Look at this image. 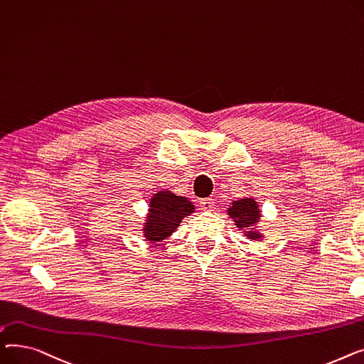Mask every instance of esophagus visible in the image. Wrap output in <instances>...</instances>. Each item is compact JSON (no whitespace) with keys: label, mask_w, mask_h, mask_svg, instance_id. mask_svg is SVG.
I'll return each instance as SVG.
<instances>
[{"label":"esophagus","mask_w":364,"mask_h":364,"mask_svg":"<svg viewBox=\"0 0 364 364\" xmlns=\"http://www.w3.org/2000/svg\"><path fill=\"white\" fill-rule=\"evenodd\" d=\"M200 207L204 211H211L213 208H215V201H213L211 198H204L200 201Z\"/></svg>","instance_id":"obj_1"}]
</instances>
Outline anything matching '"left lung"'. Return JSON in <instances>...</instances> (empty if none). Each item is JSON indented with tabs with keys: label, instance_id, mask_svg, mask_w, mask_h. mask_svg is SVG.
Here are the masks:
<instances>
[{
	"label": "left lung",
	"instance_id": "8db88e82",
	"mask_svg": "<svg viewBox=\"0 0 364 364\" xmlns=\"http://www.w3.org/2000/svg\"><path fill=\"white\" fill-rule=\"evenodd\" d=\"M228 215L235 222V226L242 230L248 240H263V233L257 229L262 213L257 201L252 197H245L233 201L228 208Z\"/></svg>",
	"mask_w": 364,
	"mask_h": 364
}]
</instances>
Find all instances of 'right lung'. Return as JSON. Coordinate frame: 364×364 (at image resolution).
<instances>
[{
  "mask_svg": "<svg viewBox=\"0 0 364 364\" xmlns=\"http://www.w3.org/2000/svg\"><path fill=\"white\" fill-rule=\"evenodd\" d=\"M194 204L167 189L159 191L149 198L148 215L144 222V238L151 242H161L172 235L182 219L194 213Z\"/></svg>",
  "mask_w": 364,
  "mask_h": 364,
  "instance_id": "obj_1",
  "label": "right lung"
}]
</instances>
